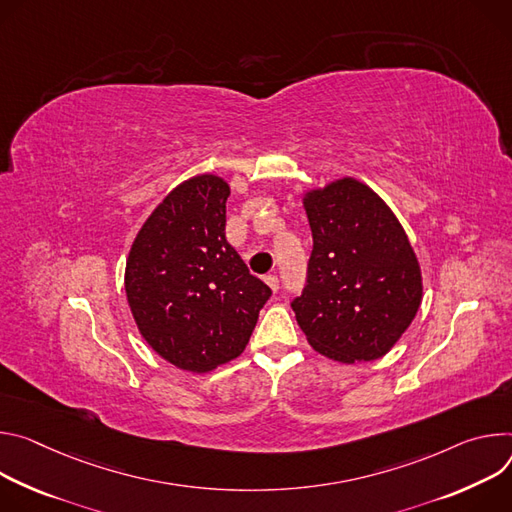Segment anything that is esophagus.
I'll return each instance as SVG.
<instances>
[{
  "label": "esophagus",
  "instance_id": "1",
  "mask_svg": "<svg viewBox=\"0 0 512 512\" xmlns=\"http://www.w3.org/2000/svg\"><path fill=\"white\" fill-rule=\"evenodd\" d=\"M264 280H266V285H268L274 293L280 289V280H278V276H276V274H266V276H264Z\"/></svg>",
  "mask_w": 512,
  "mask_h": 512
}]
</instances>
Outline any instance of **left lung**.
<instances>
[{
    "instance_id": "left-lung-1",
    "label": "left lung",
    "mask_w": 512,
    "mask_h": 512,
    "mask_svg": "<svg viewBox=\"0 0 512 512\" xmlns=\"http://www.w3.org/2000/svg\"><path fill=\"white\" fill-rule=\"evenodd\" d=\"M313 234L307 285L291 307L307 342L344 362L382 358L415 319L423 282L417 256L390 207L344 177L305 193Z\"/></svg>"
}]
</instances>
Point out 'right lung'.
I'll use <instances>...</instances> for the list:
<instances>
[{"label":"right lung","mask_w":512,"mask_h":512,"mask_svg":"<svg viewBox=\"0 0 512 512\" xmlns=\"http://www.w3.org/2000/svg\"><path fill=\"white\" fill-rule=\"evenodd\" d=\"M227 197L215 175L181 183L144 221L126 262V295L146 344L189 372L238 358L272 295L225 240Z\"/></svg>","instance_id":"right-lung-1"}]
</instances>
